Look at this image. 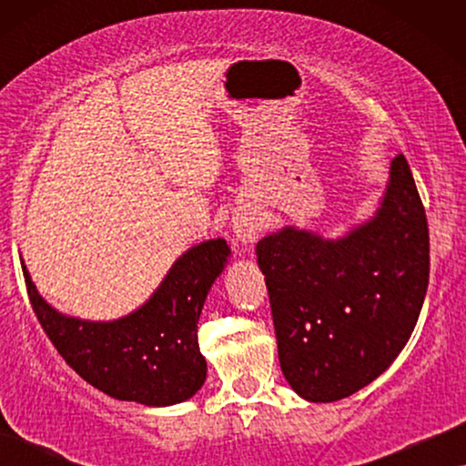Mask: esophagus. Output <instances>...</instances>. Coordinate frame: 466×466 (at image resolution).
Listing matches in <instances>:
<instances>
[{
    "label": "esophagus",
    "mask_w": 466,
    "mask_h": 466,
    "mask_svg": "<svg viewBox=\"0 0 466 466\" xmlns=\"http://www.w3.org/2000/svg\"><path fill=\"white\" fill-rule=\"evenodd\" d=\"M233 231H235V238L246 244V241H252L254 238H257L260 227H258V222L252 218V216H235Z\"/></svg>",
    "instance_id": "1"
}]
</instances>
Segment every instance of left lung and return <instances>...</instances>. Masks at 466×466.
I'll return each instance as SVG.
<instances>
[{"label": "left lung", "mask_w": 466, "mask_h": 466, "mask_svg": "<svg viewBox=\"0 0 466 466\" xmlns=\"http://www.w3.org/2000/svg\"><path fill=\"white\" fill-rule=\"evenodd\" d=\"M257 257L292 390L330 403L371 384L405 348L429 289V225L405 157L392 158L367 225L337 241L286 227Z\"/></svg>", "instance_id": "obj_1"}]
</instances>
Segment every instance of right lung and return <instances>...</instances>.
<instances>
[{
    "label": "right lung",
    "instance_id": "add662e5",
    "mask_svg": "<svg viewBox=\"0 0 466 466\" xmlns=\"http://www.w3.org/2000/svg\"><path fill=\"white\" fill-rule=\"evenodd\" d=\"M227 257L225 239L190 248L148 303L114 322L59 314L37 295L25 265L23 276L44 333L82 380L118 400L161 407L190 399L206 381L197 324Z\"/></svg>",
    "mask_w": 466,
    "mask_h": 466
}]
</instances>
